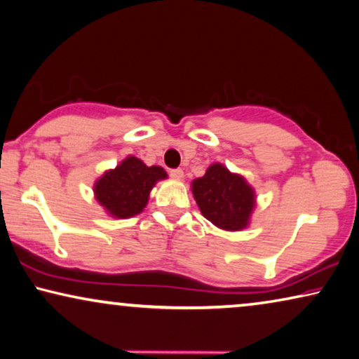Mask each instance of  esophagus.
Listing matches in <instances>:
<instances>
[{
  "instance_id": "34e87169",
  "label": "esophagus",
  "mask_w": 359,
  "mask_h": 359,
  "mask_svg": "<svg viewBox=\"0 0 359 359\" xmlns=\"http://www.w3.org/2000/svg\"><path fill=\"white\" fill-rule=\"evenodd\" d=\"M170 177L172 179H177V180H180L182 177H184V170L182 169H170Z\"/></svg>"
}]
</instances>
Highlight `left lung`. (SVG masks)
Segmentation results:
<instances>
[{"mask_svg": "<svg viewBox=\"0 0 359 359\" xmlns=\"http://www.w3.org/2000/svg\"><path fill=\"white\" fill-rule=\"evenodd\" d=\"M195 201L203 216L226 231L247 227L255 208V191L242 175L229 172L222 164H212L203 177L191 184Z\"/></svg>", "mask_w": 359, "mask_h": 359, "instance_id": "obj_1", "label": "left lung"}]
</instances>
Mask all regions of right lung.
I'll list each match as a JSON object with an SVG mask.
<instances>
[{"mask_svg":"<svg viewBox=\"0 0 359 359\" xmlns=\"http://www.w3.org/2000/svg\"><path fill=\"white\" fill-rule=\"evenodd\" d=\"M165 177L168 174L159 165L148 168L138 158L128 156L96 180L95 196L111 216L127 219L143 211L153 185Z\"/></svg>","mask_w":359,"mask_h":359,"instance_id":"add662e5","label":"right lung"}]
</instances>
